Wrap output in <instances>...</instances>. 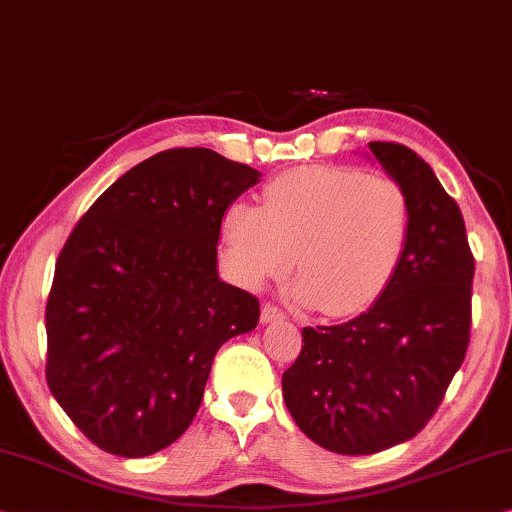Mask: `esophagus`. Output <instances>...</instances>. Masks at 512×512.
Wrapping results in <instances>:
<instances>
[{
    "mask_svg": "<svg viewBox=\"0 0 512 512\" xmlns=\"http://www.w3.org/2000/svg\"><path fill=\"white\" fill-rule=\"evenodd\" d=\"M281 318H284V311H281L279 307L270 305V302H265L263 309H261V321L272 323V321H281Z\"/></svg>",
    "mask_w": 512,
    "mask_h": 512,
    "instance_id": "34e87169",
    "label": "esophagus"
}]
</instances>
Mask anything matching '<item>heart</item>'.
I'll use <instances>...</instances> for the list:
<instances>
[{
	"label": "heart",
	"mask_w": 512,
	"mask_h": 512,
	"mask_svg": "<svg viewBox=\"0 0 512 512\" xmlns=\"http://www.w3.org/2000/svg\"><path fill=\"white\" fill-rule=\"evenodd\" d=\"M411 203L390 177L351 166H302L274 177L261 207L233 203L221 219L235 279L261 288L293 263L295 298L328 316L374 305L402 265Z\"/></svg>",
	"instance_id": "heart-1"
}]
</instances>
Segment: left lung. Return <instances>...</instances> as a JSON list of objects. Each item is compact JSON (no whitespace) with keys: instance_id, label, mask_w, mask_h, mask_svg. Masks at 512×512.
<instances>
[{"instance_id":"8db88e82","label":"left lung","mask_w":512,"mask_h":512,"mask_svg":"<svg viewBox=\"0 0 512 512\" xmlns=\"http://www.w3.org/2000/svg\"><path fill=\"white\" fill-rule=\"evenodd\" d=\"M369 150L409 196L402 265L365 314L302 330L305 346L281 379L295 425L339 455L413 439L443 402L471 335L476 263L459 205L406 145Z\"/></svg>"}]
</instances>
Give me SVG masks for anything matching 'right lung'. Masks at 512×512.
Here are the masks:
<instances>
[{
  "instance_id": "1",
  "label": "right lung",
  "mask_w": 512,
  "mask_h": 512,
  "mask_svg": "<svg viewBox=\"0 0 512 512\" xmlns=\"http://www.w3.org/2000/svg\"><path fill=\"white\" fill-rule=\"evenodd\" d=\"M261 173L205 147L145 159L59 251L46 379L106 453L147 457L187 432L221 344L256 328L254 295L219 279L226 207Z\"/></svg>"
}]
</instances>
